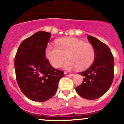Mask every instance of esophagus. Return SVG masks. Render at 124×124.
I'll list each match as a JSON object with an SVG mask.
<instances>
[{"instance_id": "34e87169", "label": "esophagus", "mask_w": 124, "mask_h": 124, "mask_svg": "<svg viewBox=\"0 0 124 124\" xmlns=\"http://www.w3.org/2000/svg\"><path fill=\"white\" fill-rule=\"evenodd\" d=\"M65 75H66V76H73L74 74H70L68 73V72H65Z\"/></svg>"}]
</instances>
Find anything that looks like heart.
<instances>
[{"label": "heart", "instance_id": "heart-1", "mask_svg": "<svg viewBox=\"0 0 124 124\" xmlns=\"http://www.w3.org/2000/svg\"><path fill=\"white\" fill-rule=\"evenodd\" d=\"M46 56L51 65L59 68L68 58L65 65L66 70L77 68L85 70L93 63L95 57V50L91 44L74 38L59 39L56 46L48 45L46 50Z\"/></svg>", "mask_w": 124, "mask_h": 124}]
</instances>
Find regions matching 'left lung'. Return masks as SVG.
<instances>
[{"mask_svg":"<svg viewBox=\"0 0 124 124\" xmlns=\"http://www.w3.org/2000/svg\"><path fill=\"white\" fill-rule=\"evenodd\" d=\"M87 38L95 50V57L89 68L80 72L84 77L82 84L76 87L80 96L95 100L103 95L112 84L114 77V58L109 47L91 35Z\"/></svg>","mask_w":124,"mask_h":124,"instance_id":"8db88e82","label":"left lung"}]
</instances>
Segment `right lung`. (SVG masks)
Listing matches in <instances>:
<instances>
[{
  "mask_svg": "<svg viewBox=\"0 0 124 124\" xmlns=\"http://www.w3.org/2000/svg\"><path fill=\"white\" fill-rule=\"evenodd\" d=\"M51 33L39 31L20 44L14 59L17 83L22 92L34 101H47L55 94L64 76L46 57Z\"/></svg>",
  "mask_w": 124,
  "mask_h": 124,
  "instance_id": "right-lung-1",
  "label": "right lung"
}]
</instances>
